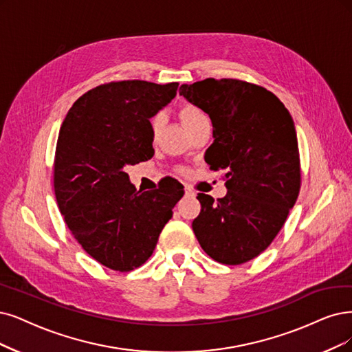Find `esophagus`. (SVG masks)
Here are the masks:
<instances>
[{"label": "esophagus", "instance_id": "34e87169", "mask_svg": "<svg viewBox=\"0 0 352 352\" xmlns=\"http://www.w3.org/2000/svg\"><path fill=\"white\" fill-rule=\"evenodd\" d=\"M186 196L187 197H194V196H196V192H194L190 187H186Z\"/></svg>", "mask_w": 352, "mask_h": 352}]
</instances>
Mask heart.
I'll use <instances>...</instances> for the list:
<instances>
[{
  "label": "heart",
  "mask_w": 352,
  "mask_h": 352,
  "mask_svg": "<svg viewBox=\"0 0 352 352\" xmlns=\"http://www.w3.org/2000/svg\"><path fill=\"white\" fill-rule=\"evenodd\" d=\"M179 117H181V120H183V123L187 129H190L194 124H197L199 122L207 119V116L204 114V111L201 109L196 107V106H192V104H187V106L181 109ZM162 126H164V116L161 113L155 114L152 117V120H151V129H152V136L153 138H158L160 132L162 130Z\"/></svg>",
  "instance_id": "obj_1"
}]
</instances>
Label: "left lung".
Instances as JSON below:
<instances>
[{
  "mask_svg": "<svg viewBox=\"0 0 352 352\" xmlns=\"http://www.w3.org/2000/svg\"><path fill=\"white\" fill-rule=\"evenodd\" d=\"M179 96L209 114L214 142L206 162L228 188L216 201L199 192L194 235L214 261L248 263L274 241L300 191L294 122L271 91L232 78L183 84Z\"/></svg>",
  "mask_w": 352,
  "mask_h": 352,
  "instance_id": "left-lung-1",
  "label": "left lung"
}]
</instances>
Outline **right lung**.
Listing matches in <instances>:
<instances>
[{"mask_svg": "<svg viewBox=\"0 0 352 352\" xmlns=\"http://www.w3.org/2000/svg\"><path fill=\"white\" fill-rule=\"evenodd\" d=\"M177 88L139 80L102 84L78 98L60 126L54 164L59 210L84 251L110 270L145 264L184 196L174 178L142 192L124 173L153 156L149 119Z\"/></svg>", "mask_w": 352, "mask_h": 352, "instance_id": "add662e5", "label": "right lung"}]
</instances>
